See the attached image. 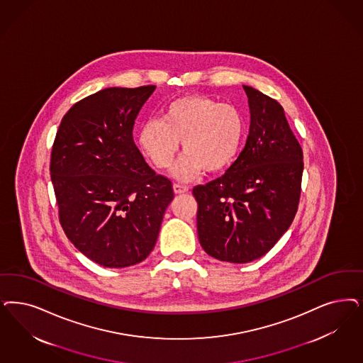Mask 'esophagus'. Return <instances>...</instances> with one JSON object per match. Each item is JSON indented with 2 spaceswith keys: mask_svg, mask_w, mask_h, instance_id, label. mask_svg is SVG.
<instances>
[{
  "mask_svg": "<svg viewBox=\"0 0 363 363\" xmlns=\"http://www.w3.org/2000/svg\"><path fill=\"white\" fill-rule=\"evenodd\" d=\"M173 190H174L175 194H184V193H188V186H184V185H179V184H174L173 185Z\"/></svg>",
  "mask_w": 363,
  "mask_h": 363,
  "instance_id": "1",
  "label": "esophagus"
}]
</instances>
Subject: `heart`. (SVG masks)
<instances>
[{
  "mask_svg": "<svg viewBox=\"0 0 363 363\" xmlns=\"http://www.w3.org/2000/svg\"><path fill=\"white\" fill-rule=\"evenodd\" d=\"M244 137L245 118L236 106L202 95H186L163 107L162 121H146L139 130L138 143L158 169H167L182 140L185 154L173 174L189 181L202 170L217 173L230 166Z\"/></svg>",
  "mask_w": 363,
  "mask_h": 363,
  "instance_id": "b5f03b06",
  "label": "heart"
}]
</instances>
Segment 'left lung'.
Segmentation results:
<instances>
[{"label": "left lung", "instance_id": "1", "mask_svg": "<svg viewBox=\"0 0 363 363\" xmlns=\"http://www.w3.org/2000/svg\"><path fill=\"white\" fill-rule=\"evenodd\" d=\"M250 134L225 174L193 189L201 247L220 262L260 259L288 230L298 211L303 151L283 107L242 86Z\"/></svg>", "mask_w": 363, "mask_h": 363}]
</instances>
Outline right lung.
<instances>
[{"mask_svg": "<svg viewBox=\"0 0 363 363\" xmlns=\"http://www.w3.org/2000/svg\"><path fill=\"white\" fill-rule=\"evenodd\" d=\"M154 86L100 89L64 115L50 157L60 224L106 268L143 262L154 248L172 182L146 163L133 130Z\"/></svg>", "mask_w": 363, "mask_h": 363, "instance_id": "add662e5", "label": "right lung"}]
</instances>
